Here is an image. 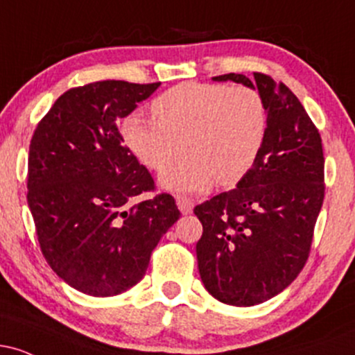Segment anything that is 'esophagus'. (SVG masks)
Masks as SVG:
<instances>
[{
    "label": "esophagus",
    "mask_w": 355,
    "mask_h": 355,
    "mask_svg": "<svg viewBox=\"0 0 355 355\" xmlns=\"http://www.w3.org/2000/svg\"><path fill=\"white\" fill-rule=\"evenodd\" d=\"M177 207L183 215H189L193 210V202L187 197H177Z\"/></svg>",
    "instance_id": "1"
}]
</instances>
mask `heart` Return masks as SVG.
Returning a JSON list of instances; mask_svg holds the SVG:
<instances>
[{
    "label": "heart",
    "instance_id": "obj_1",
    "mask_svg": "<svg viewBox=\"0 0 355 355\" xmlns=\"http://www.w3.org/2000/svg\"><path fill=\"white\" fill-rule=\"evenodd\" d=\"M155 120L126 116L120 133L126 148L173 193H203L215 180L237 185L254 168L267 138V107L259 92L229 85L185 83L152 103Z\"/></svg>",
    "mask_w": 355,
    "mask_h": 355
}]
</instances>
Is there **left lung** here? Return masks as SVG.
Wrapping results in <instances>:
<instances>
[{
  "label": "left lung",
  "mask_w": 355,
  "mask_h": 355,
  "mask_svg": "<svg viewBox=\"0 0 355 355\" xmlns=\"http://www.w3.org/2000/svg\"><path fill=\"white\" fill-rule=\"evenodd\" d=\"M214 81L259 89L268 115L266 145L250 173L193 210L203 227L197 242L203 285L220 302L250 307L280 294L307 262L324 202L322 140L284 83L262 73Z\"/></svg>",
  "instance_id": "obj_1"
}]
</instances>
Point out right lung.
Segmentation results:
<instances>
[{
    "label": "right lung",
    "mask_w": 355,
    "mask_h": 355,
    "mask_svg": "<svg viewBox=\"0 0 355 355\" xmlns=\"http://www.w3.org/2000/svg\"><path fill=\"white\" fill-rule=\"evenodd\" d=\"M160 83L107 80L71 88L31 138L28 207L40 247L61 280L112 297L144 279L150 255L180 218L172 195L130 207L153 178L123 145L116 121Z\"/></svg>",
    "instance_id": "right-lung-1"
}]
</instances>
